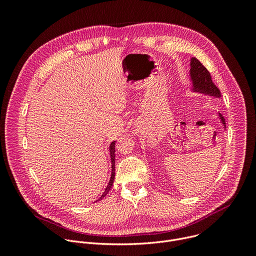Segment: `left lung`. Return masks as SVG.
Wrapping results in <instances>:
<instances>
[{
	"mask_svg": "<svg viewBox=\"0 0 256 256\" xmlns=\"http://www.w3.org/2000/svg\"><path fill=\"white\" fill-rule=\"evenodd\" d=\"M190 77L194 82V90L212 96L220 97L221 92L218 88L212 83V77L208 68L196 58H192L190 62ZM222 124L226 126L225 118L220 114Z\"/></svg>",
	"mask_w": 256,
	"mask_h": 256,
	"instance_id": "obj_1",
	"label": "left lung"
}]
</instances>
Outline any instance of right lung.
I'll list each match as a JSON object with an SVG mask.
<instances>
[{
    "mask_svg": "<svg viewBox=\"0 0 256 256\" xmlns=\"http://www.w3.org/2000/svg\"><path fill=\"white\" fill-rule=\"evenodd\" d=\"M109 152H110V159H112V177H110V180H109V182H108V184H107V188H105V190H104V192L102 194V196L98 198V200H101L107 194H108V192L110 190V188H112V186H114V174H116V161H114V159H116V156H114V152H116V140L114 142H112V144H110V146H109Z\"/></svg>",
    "mask_w": 256,
    "mask_h": 256,
    "instance_id": "1",
    "label": "right lung"
}]
</instances>
